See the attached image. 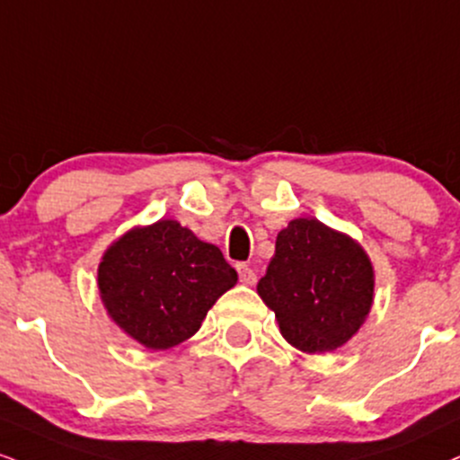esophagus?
<instances>
[{"label":"esophagus","instance_id":"obj_1","mask_svg":"<svg viewBox=\"0 0 460 460\" xmlns=\"http://www.w3.org/2000/svg\"><path fill=\"white\" fill-rule=\"evenodd\" d=\"M237 274H240V280L244 285H254V283H257V274H254V270L251 268V265L240 263V265H237Z\"/></svg>","mask_w":460,"mask_h":460}]
</instances>
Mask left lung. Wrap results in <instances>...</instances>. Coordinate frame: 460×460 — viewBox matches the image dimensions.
<instances>
[{
	"mask_svg": "<svg viewBox=\"0 0 460 460\" xmlns=\"http://www.w3.org/2000/svg\"><path fill=\"white\" fill-rule=\"evenodd\" d=\"M257 293L289 345L328 353L351 341L367 321L375 270L351 235L317 218H296L276 235V252Z\"/></svg>",
	"mask_w": 460,
	"mask_h": 460,
	"instance_id": "left-lung-1",
	"label": "left lung"
}]
</instances>
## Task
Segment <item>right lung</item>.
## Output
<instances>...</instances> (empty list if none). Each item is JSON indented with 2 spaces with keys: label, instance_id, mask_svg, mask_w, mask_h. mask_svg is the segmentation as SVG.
I'll return each instance as SVG.
<instances>
[{
  "label": "right lung",
  "instance_id": "right-lung-1",
  "mask_svg": "<svg viewBox=\"0 0 460 460\" xmlns=\"http://www.w3.org/2000/svg\"><path fill=\"white\" fill-rule=\"evenodd\" d=\"M237 283L218 246L177 220L132 226L104 251L98 291L107 314L146 349L190 339L216 300Z\"/></svg>",
  "mask_w": 460,
  "mask_h": 460
}]
</instances>
